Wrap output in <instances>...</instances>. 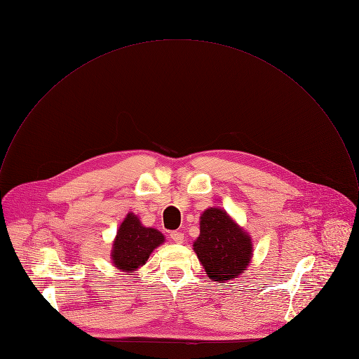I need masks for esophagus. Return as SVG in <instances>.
I'll return each instance as SVG.
<instances>
[{"label": "esophagus", "instance_id": "34e87169", "mask_svg": "<svg viewBox=\"0 0 359 359\" xmlns=\"http://www.w3.org/2000/svg\"><path fill=\"white\" fill-rule=\"evenodd\" d=\"M170 237H171V239H172L174 242H177V243H182V242H184V234H182L181 231H172V233L170 234Z\"/></svg>", "mask_w": 359, "mask_h": 359}]
</instances>
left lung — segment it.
<instances>
[{
    "label": "left lung",
    "instance_id": "1",
    "mask_svg": "<svg viewBox=\"0 0 359 359\" xmlns=\"http://www.w3.org/2000/svg\"><path fill=\"white\" fill-rule=\"evenodd\" d=\"M201 263L213 281L239 276L252 256L250 238L222 209H208L201 217V236L194 243Z\"/></svg>",
    "mask_w": 359,
    "mask_h": 359
}]
</instances>
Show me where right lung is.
I'll list each match as a JSON object with an SVG mask.
<instances>
[{
	"instance_id": "obj_1",
	"label": "right lung",
	"mask_w": 359,
	"mask_h": 359,
	"mask_svg": "<svg viewBox=\"0 0 359 359\" xmlns=\"http://www.w3.org/2000/svg\"><path fill=\"white\" fill-rule=\"evenodd\" d=\"M163 242L164 237L160 231L143 227L139 219L129 213L114 241L113 262L121 270L132 273V270L144 264L153 249Z\"/></svg>"
}]
</instances>
